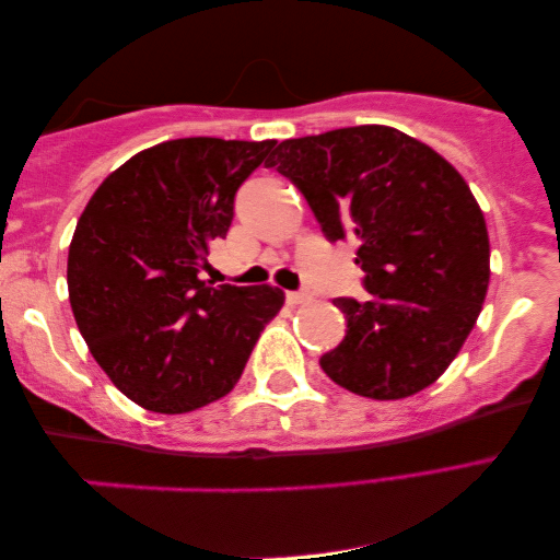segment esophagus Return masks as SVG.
I'll return each instance as SVG.
<instances>
[{
    "instance_id": "1",
    "label": "esophagus",
    "mask_w": 560,
    "mask_h": 560,
    "mask_svg": "<svg viewBox=\"0 0 560 560\" xmlns=\"http://www.w3.org/2000/svg\"><path fill=\"white\" fill-rule=\"evenodd\" d=\"M285 298L290 305H302V302L310 300V292L307 290H292V292H285Z\"/></svg>"
}]
</instances>
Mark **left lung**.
<instances>
[{
  "mask_svg": "<svg viewBox=\"0 0 560 560\" xmlns=\"http://www.w3.org/2000/svg\"><path fill=\"white\" fill-rule=\"evenodd\" d=\"M329 243L354 237L370 300L337 298L345 340L319 357L340 387L405 399L442 377L489 288L487 220L452 163L389 126H350L278 145Z\"/></svg>",
  "mask_w": 560,
  "mask_h": 560,
  "instance_id": "1",
  "label": "left lung"
}]
</instances>
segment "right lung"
Returning a JSON list of instances; mask_svg holds the SVG:
<instances>
[{
    "label": "right lung",
    "instance_id": "1",
    "mask_svg": "<svg viewBox=\"0 0 560 560\" xmlns=\"http://www.w3.org/2000/svg\"><path fill=\"white\" fill-rule=\"evenodd\" d=\"M275 141L176 139L128 159L81 213L69 302L101 370L136 405L186 415L231 392L285 295L200 280L243 180Z\"/></svg>",
    "mask_w": 560,
    "mask_h": 560
}]
</instances>
